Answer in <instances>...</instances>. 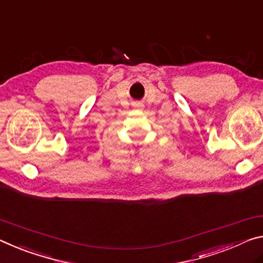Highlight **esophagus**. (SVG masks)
Returning <instances> with one entry per match:
<instances>
[{
	"instance_id": "1",
	"label": "esophagus",
	"mask_w": 263,
	"mask_h": 263,
	"mask_svg": "<svg viewBox=\"0 0 263 263\" xmlns=\"http://www.w3.org/2000/svg\"><path fill=\"white\" fill-rule=\"evenodd\" d=\"M135 107H136V108H142V107H143V105H141V103H136Z\"/></svg>"
}]
</instances>
